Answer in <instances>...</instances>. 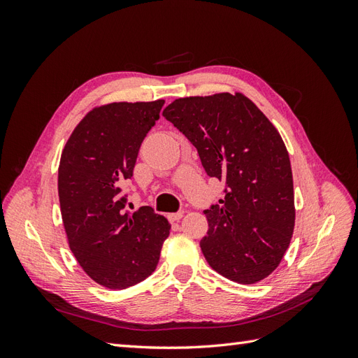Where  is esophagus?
I'll return each mask as SVG.
<instances>
[{"label":"esophagus","instance_id":"obj_1","mask_svg":"<svg viewBox=\"0 0 358 358\" xmlns=\"http://www.w3.org/2000/svg\"><path fill=\"white\" fill-rule=\"evenodd\" d=\"M183 215H185V212H183V210H179V212H176V213H169V215H167V218H169V221L175 222V221L182 220V218H183Z\"/></svg>","mask_w":358,"mask_h":358}]
</instances>
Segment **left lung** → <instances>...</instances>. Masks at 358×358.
I'll return each instance as SVG.
<instances>
[{
  "label": "left lung",
  "instance_id": "8db88e82",
  "mask_svg": "<svg viewBox=\"0 0 358 358\" xmlns=\"http://www.w3.org/2000/svg\"><path fill=\"white\" fill-rule=\"evenodd\" d=\"M196 146L225 197L204 210L200 248L209 266L239 284H255L279 266L294 231L288 150L266 115L241 92L185 96L162 112Z\"/></svg>",
  "mask_w": 358,
  "mask_h": 358
}]
</instances>
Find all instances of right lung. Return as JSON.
Returning <instances> with one entry per match:
<instances>
[{"mask_svg":"<svg viewBox=\"0 0 358 358\" xmlns=\"http://www.w3.org/2000/svg\"><path fill=\"white\" fill-rule=\"evenodd\" d=\"M164 100L94 107L74 128L58 169L61 216L73 255L96 284L124 289L154 272L170 224L152 208L129 213L121 185Z\"/></svg>","mask_w":358,"mask_h":358,"instance_id":"right-lung-1","label":"right lung"}]
</instances>
